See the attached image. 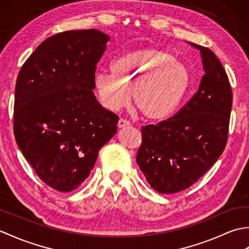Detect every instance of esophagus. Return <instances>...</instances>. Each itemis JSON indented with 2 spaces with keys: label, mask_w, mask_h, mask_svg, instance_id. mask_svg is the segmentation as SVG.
<instances>
[{
  "label": "esophagus",
  "mask_w": 249,
  "mask_h": 249,
  "mask_svg": "<svg viewBox=\"0 0 249 249\" xmlns=\"http://www.w3.org/2000/svg\"><path fill=\"white\" fill-rule=\"evenodd\" d=\"M129 124H130L129 121L121 118V119L119 120V122H118V127H119V128H123V127H125V126H128Z\"/></svg>",
  "instance_id": "obj_1"
}]
</instances>
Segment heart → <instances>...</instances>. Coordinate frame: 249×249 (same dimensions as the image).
Listing matches in <instances>:
<instances>
[{"label": "heart", "mask_w": 249, "mask_h": 249, "mask_svg": "<svg viewBox=\"0 0 249 249\" xmlns=\"http://www.w3.org/2000/svg\"><path fill=\"white\" fill-rule=\"evenodd\" d=\"M110 72L95 77V87L106 107L112 111L126 107L133 92L135 106L150 120L170 115L189 86L186 66L157 49L126 52L114 60Z\"/></svg>", "instance_id": "1"}]
</instances>
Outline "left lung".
Listing matches in <instances>:
<instances>
[{"instance_id": "left-lung-1", "label": "left lung", "mask_w": 249, "mask_h": 249, "mask_svg": "<svg viewBox=\"0 0 249 249\" xmlns=\"http://www.w3.org/2000/svg\"><path fill=\"white\" fill-rule=\"evenodd\" d=\"M201 51L205 73L198 91L171 118L141 127L137 163L151 186L174 194L192 186L218 160L228 140L232 89L212 50Z\"/></svg>"}]
</instances>
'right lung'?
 Returning <instances> with one entry per match:
<instances>
[{
    "label": "right lung",
    "instance_id": "1",
    "mask_svg": "<svg viewBox=\"0 0 249 249\" xmlns=\"http://www.w3.org/2000/svg\"><path fill=\"white\" fill-rule=\"evenodd\" d=\"M109 36L95 29L44 40L21 67L15 89L14 135L37 176L57 192L86 181L119 116L93 93Z\"/></svg>",
    "mask_w": 249,
    "mask_h": 249
}]
</instances>
